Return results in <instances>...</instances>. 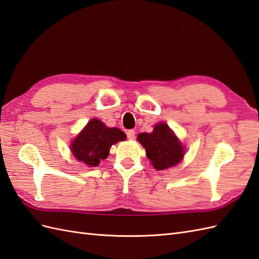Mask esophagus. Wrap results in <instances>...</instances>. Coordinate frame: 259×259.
Instances as JSON below:
<instances>
[{"label":"esophagus","mask_w":259,"mask_h":259,"mask_svg":"<svg viewBox=\"0 0 259 259\" xmlns=\"http://www.w3.org/2000/svg\"><path fill=\"white\" fill-rule=\"evenodd\" d=\"M125 134H127V138L128 139H130V140H134L135 139V136H136V132H135V130H128L127 132H125Z\"/></svg>","instance_id":"esophagus-1"}]
</instances>
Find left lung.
<instances>
[{"label":"left lung","instance_id":"8db88e82","mask_svg":"<svg viewBox=\"0 0 259 259\" xmlns=\"http://www.w3.org/2000/svg\"><path fill=\"white\" fill-rule=\"evenodd\" d=\"M138 140L147 151V156L154 168L158 170L174 166L185 154L182 143L164 122L157 123L152 134L139 135Z\"/></svg>","mask_w":259,"mask_h":259}]
</instances>
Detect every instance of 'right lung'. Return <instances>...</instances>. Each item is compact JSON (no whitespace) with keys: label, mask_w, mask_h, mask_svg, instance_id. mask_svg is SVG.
Here are the masks:
<instances>
[{"label":"right lung","mask_w":259,"mask_h":259,"mask_svg":"<svg viewBox=\"0 0 259 259\" xmlns=\"http://www.w3.org/2000/svg\"><path fill=\"white\" fill-rule=\"evenodd\" d=\"M125 140L124 132L118 128H107L98 119H93L71 145L76 160L89 166H97L109 154L112 144Z\"/></svg>","instance_id":"add662e5"}]
</instances>
